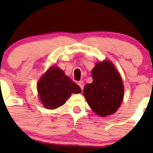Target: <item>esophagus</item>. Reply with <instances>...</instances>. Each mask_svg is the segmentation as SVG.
<instances>
[{"mask_svg":"<svg viewBox=\"0 0 153 153\" xmlns=\"http://www.w3.org/2000/svg\"><path fill=\"white\" fill-rule=\"evenodd\" d=\"M78 84L79 86L80 87L81 90H82V89H83V87H84V82H83V81H82V80H80V81H79L78 82Z\"/></svg>","mask_w":153,"mask_h":153,"instance_id":"1","label":"esophagus"}]
</instances>
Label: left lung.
<instances>
[{"instance_id": "left-lung-1", "label": "left lung", "mask_w": 153, "mask_h": 153, "mask_svg": "<svg viewBox=\"0 0 153 153\" xmlns=\"http://www.w3.org/2000/svg\"><path fill=\"white\" fill-rule=\"evenodd\" d=\"M93 82L83 89L87 103L101 117L115 113L122 102L124 85L122 78L109 61L97 62L91 71Z\"/></svg>"}]
</instances>
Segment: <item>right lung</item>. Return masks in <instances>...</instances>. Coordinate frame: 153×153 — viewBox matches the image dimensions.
<instances>
[{"label": "right lung", "instance_id": "add662e5", "mask_svg": "<svg viewBox=\"0 0 153 153\" xmlns=\"http://www.w3.org/2000/svg\"><path fill=\"white\" fill-rule=\"evenodd\" d=\"M37 90L42 103L49 109L62 106L73 93L81 92L80 88L57 67L50 68L40 78Z\"/></svg>", "mask_w": 153, "mask_h": 153}]
</instances>
